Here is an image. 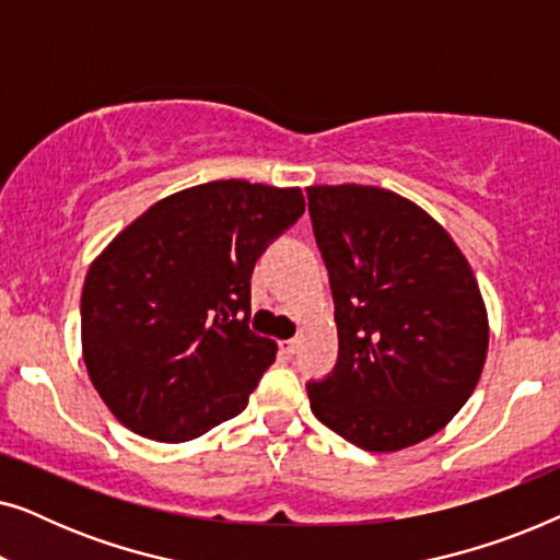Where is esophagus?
<instances>
[{
    "mask_svg": "<svg viewBox=\"0 0 560 560\" xmlns=\"http://www.w3.org/2000/svg\"><path fill=\"white\" fill-rule=\"evenodd\" d=\"M298 343H301V341H298V339L280 341V351H282V354H285V357H293L295 351H298Z\"/></svg>",
    "mask_w": 560,
    "mask_h": 560,
    "instance_id": "obj_1",
    "label": "esophagus"
}]
</instances>
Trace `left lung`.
I'll use <instances>...</instances> for the list:
<instances>
[{"label":"left lung","instance_id":"1","mask_svg":"<svg viewBox=\"0 0 560 560\" xmlns=\"http://www.w3.org/2000/svg\"><path fill=\"white\" fill-rule=\"evenodd\" d=\"M331 280L339 362L311 410L354 446L393 454L431 439L485 370L489 318L471 265L431 213L377 186H311Z\"/></svg>","mask_w":560,"mask_h":560}]
</instances>
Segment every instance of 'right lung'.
<instances>
[{"mask_svg": "<svg viewBox=\"0 0 560 560\" xmlns=\"http://www.w3.org/2000/svg\"><path fill=\"white\" fill-rule=\"evenodd\" d=\"M303 211L301 188L211 180L160 198L98 252L81 293V351L121 425L183 443L247 408L278 354L247 326L249 278Z\"/></svg>", "mask_w": 560, "mask_h": 560, "instance_id": "add662e5", "label": "right lung"}]
</instances>
